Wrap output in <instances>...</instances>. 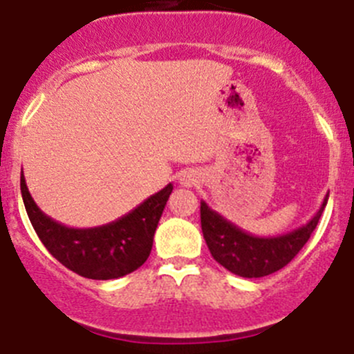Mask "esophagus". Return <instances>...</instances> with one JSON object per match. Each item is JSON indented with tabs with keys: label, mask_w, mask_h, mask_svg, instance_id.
I'll use <instances>...</instances> for the list:
<instances>
[{
	"label": "esophagus",
	"mask_w": 354,
	"mask_h": 354,
	"mask_svg": "<svg viewBox=\"0 0 354 354\" xmlns=\"http://www.w3.org/2000/svg\"><path fill=\"white\" fill-rule=\"evenodd\" d=\"M197 180H199V176H197L196 171H183L180 176V183L183 187H192V185L197 183Z\"/></svg>",
	"instance_id": "1"
}]
</instances>
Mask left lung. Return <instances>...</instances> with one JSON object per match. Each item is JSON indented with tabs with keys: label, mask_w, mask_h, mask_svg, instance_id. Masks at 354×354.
<instances>
[{
	"label": "left lung",
	"mask_w": 354,
	"mask_h": 354,
	"mask_svg": "<svg viewBox=\"0 0 354 354\" xmlns=\"http://www.w3.org/2000/svg\"><path fill=\"white\" fill-rule=\"evenodd\" d=\"M326 203L328 196L306 225L281 236L260 237L244 232L201 201V227L211 255L220 266L241 277H263L292 262L318 225Z\"/></svg>",
	"instance_id": "8db88e82"
}]
</instances>
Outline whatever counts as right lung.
Listing matches in <instances>:
<instances>
[{
    "instance_id": "obj_1",
    "label": "right lung",
    "mask_w": 354,
    "mask_h": 354,
    "mask_svg": "<svg viewBox=\"0 0 354 354\" xmlns=\"http://www.w3.org/2000/svg\"><path fill=\"white\" fill-rule=\"evenodd\" d=\"M21 192L32 229L54 259L88 279H117L136 270L150 257L155 230L173 183L153 194L127 214L91 229L55 222L36 206L21 171Z\"/></svg>"
}]
</instances>
